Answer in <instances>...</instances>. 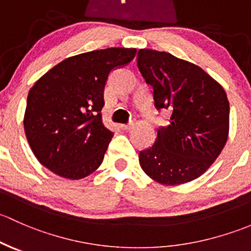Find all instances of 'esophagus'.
I'll return each instance as SVG.
<instances>
[{
    "instance_id": "obj_1",
    "label": "esophagus",
    "mask_w": 251,
    "mask_h": 251,
    "mask_svg": "<svg viewBox=\"0 0 251 251\" xmlns=\"http://www.w3.org/2000/svg\"><path fill=\"white\" fill-rule=\"evenodd\" d=\"M120 126L122 129H125V130H126V129H130L131 126H133V123H129V125H121Z\"/></svg>"
}]
</instances>
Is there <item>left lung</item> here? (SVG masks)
<instances>
[{
    "label": "left lung",
    "instance_id": "8db88e82",
    "mask_svg": "<svg viewBox=\"0 0 251 251\" xmlns=\"http://www.w3.org/2000/svg\"><path fill=\"white\" fill-rule=\"evenodd\" d=\"M138 66L153 87L154 106L172 113L152 147L139 153L141 168L165 186L192 181L209 169L226 145V92L202 68L167 51L140 49Z\"/></svg>",
    "mask_w": 251,
    "mask_h": 251
}]
</instances>
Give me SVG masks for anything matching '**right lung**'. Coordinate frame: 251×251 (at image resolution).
<instances>
[{"mask_svg":"<svg viewBox=\"0 0 251 251\" xmlns=\"http://www.w3.org/2000/svg\"><path fill=\"white\" fill-rule=\"evenodd\" d=\"M135 48L70 56L35 82L27 95L25 135L33 154L58 176L79 180L100 167L113 133L102 125L111 70L130 63Z\"/></svg>","mask_w":251,"mask_h":251,"instance_id":"add662e5","label":"right lung"}]
</instances>
